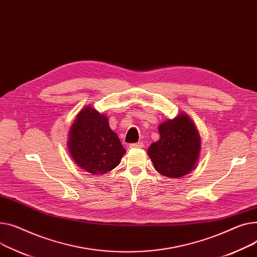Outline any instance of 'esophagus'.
I'll return each instance as SVG.
<instances>
[{"label": "esophagus", "instance_id": "1", "mask_svg": "<svg viewBox=\"0 0 257 257\" xmlns=\"http://www.w3.org/2000/svg\"><path fill=\"white\" fill-rule=\"evenodd\" d=\"M129 147L130 148H144V143L139 142V143H135V144H131Z\"/></svg>", "mask_w": 257, "mask_h": 257}]
</instances>
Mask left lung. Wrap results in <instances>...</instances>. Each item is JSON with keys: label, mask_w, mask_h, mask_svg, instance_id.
<instances>
[{"label": "left lung", "mask_w": 257, "mask_h": 257, "mask_svg": "<svg viewBox=\"0 0 257 257\" xmlns=\"http://www.w3.org/2000/svg\"><path fill=\"white\" fill-rule=\"evenodd\" d=\"M160 140L148 149L154 167L168 178H181L194 168L199 156L200 138L186 114L168 119L159 126Z\"/></svg>", "instance_id": "obj_1"}]
</instances>
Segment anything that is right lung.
<instances>
[{
	"label": "right lung",
	"mask_w": 257,
	"mask_h": 257,
	"mask_svg": "<svg viewBox=\"0 0 257 257\" xmlns=\"http://www.w3.org/2000/svg\"><path fill=\"white\" fill-rule=\"evenodd\" d=\"M68 148L81 168L93 175H104L116 167L126 153L107 117L87 106L72 124Z\"/></svg>",
	"instance_id": "obj_1"
}]
</instances>
